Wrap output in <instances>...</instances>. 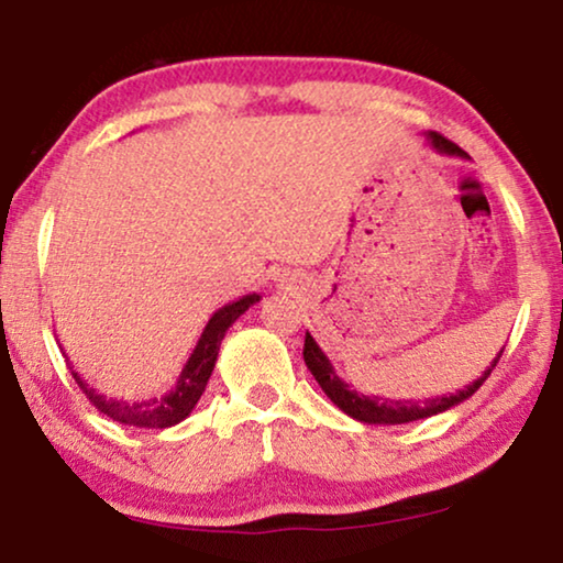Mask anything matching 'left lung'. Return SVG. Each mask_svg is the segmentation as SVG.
Wrapping results in <instances>:
<instances>
[{"instance_id":"left-lung-1","label":"left lung","mask_w":563,"mask_h":563,"mask_svg":"<svg viewBox=\"0 0 563 563\" xmlns=\"http://www.w3.org/2000/svg\"><path fill=\"white\" fill-rule=\"evenodd\" d=\"M426 137H428L430 148L443 153V156L468 158L456 143L449 141V137H443L438 133H426ZM503 351H499L495 361L484 368V374L479 376V379L468 382L464 389H456L453 395L449 391V395L428 397V399H387V397H376V395L368 397V395H361V391H356V389H351L349 384H345L341 376L335 374V368H333V364H330V358L325 356V351L320 349L318 341H314L310 333L305 335L302 353H305V364L312 372L314 382L320 384L322 391H325V395L330 397V402H333L338 410H343L353 420L366 422V426H402V422L433 418V415L451 410V407H456L464 402V399L472 397L474 391L479 389L484 382H487V376L492 374V368L497 366Z\"/></svg>"}]
</instances>
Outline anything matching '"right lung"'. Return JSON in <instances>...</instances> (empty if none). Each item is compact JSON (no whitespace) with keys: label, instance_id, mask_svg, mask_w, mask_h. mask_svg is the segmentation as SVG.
<instances>
[{"label":"right lung","instance_id":"obj_1","mask_svg":"<svg viewBox=\"0 0 563 563\" xmlns=\"http://www.w3.org/2000/svg\"><path fill=\"white\" fill-rule=\"evenodd\" d=\"M258 299L261 295H256V291H253V295H243L241 299H235V302H228L225 307H220V310L207 320L195 351H191V356L181 368L179 379H176V384L166 391V395L128 402V399L107 397L95 387H89V384L79 376V372H71L74 379L99 412H104L107 418L122 422V426L153 428V430L172 428L176 422L187 420L189 412L195 410V405L199 402V397H202L207 382H210L212 376L214 361H218V353H220V343L222 338H225L228 328L233 325V322L241 318L251 305H256Z\"/></svg>","mask_w":563,"mask_h":563}]
</instances>
